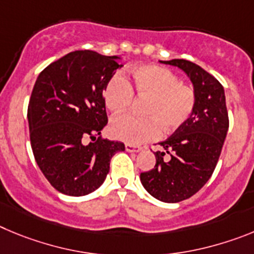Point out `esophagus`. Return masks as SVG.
Instances as JSON below:
<instances>
[{
    "label": "esophagus",
    "instance_id": "1",
    "mask_svg": "<svg viewBox=\"0 0 254 254\" xmlns=\"http://www.w3.org/2000/svg\"><path fill=\"white\" fill-rule=\"evenodd\" d=\"M125 150L129 153H138L140 152L141 148L138 147V145H132V144H127V145H125Z\"/></svg>",
    "mask_w": 254,
    "mask_h": 254
}]
</instances>
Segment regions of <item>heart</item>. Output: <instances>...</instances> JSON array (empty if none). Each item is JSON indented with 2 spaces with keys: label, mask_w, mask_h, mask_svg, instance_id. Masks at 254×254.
Returning a JSON list of instances; mask_svg holds the SVG:
<instances>
[{
  "label": "heart",
  "mask_w": 254,
  "mask_h": 254,
  "mask_svg": "<svg viewBox=\"0 0 254 254\" xmlns=\"http://www.w3.org/2000/svg\"><path fill=\"white\" fill-rule=\"evenodd\" d=\"M127 82L120 74L107 82L104 101L111 113H124L132 101V95L147 100L143 114L147 118L136 119L122 115L113 119L110 131L113 136L124 143L138 145L158 135L176 131L193 113L196 95L192 87L180 83L175 73L159 65H139L130 69Z\"/></svg>",
  "instance_id": "1"
}]
</instances>
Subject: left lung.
Returning a JSON list of instances; mask_svg holds the SVG:
<instances>
[{
  "label": "left lung",
  "mask_w": 254,
  "mask_h": 254,
  "mask_svg": "<svg viewBox=\"0 0 254 254\" xmlns=\"http://www.w3.org/2000/svg\"><path fill=\"white\" fill-rule=\"evenodd\" d=\"M186 73L196 95L190 119L158 143L155 166L140 173L144 189L163 202H180L195 195L215 170L229 127L225 93L220 82L200 65L185 59L161 61Z\"/></svg>",
  "instance_id": "left-lung-1"
}]
</instances>
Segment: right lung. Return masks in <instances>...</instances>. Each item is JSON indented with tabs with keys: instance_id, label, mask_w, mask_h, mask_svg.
Returning <instances> with one entry per match:
<instances>
[{
	"instance_id": "add662e5",
	"label": "right lung",
	"mask_w": 254,
	"mask_h": 254,
	"mask_svg": "<svg viewBox=\"0 0 254 254\" xmlns=\"http://www.w3.org/2000/svg\"><path fill=\"white\" fill-rule=\"evenodd\" d=\"M119 57L76 50L48 65L36 78L27 120L31 149L50 185L68 196H84L104 184L122 141L101 138L107 124L104 90Z\"/></svg>"
}]
</instances>
